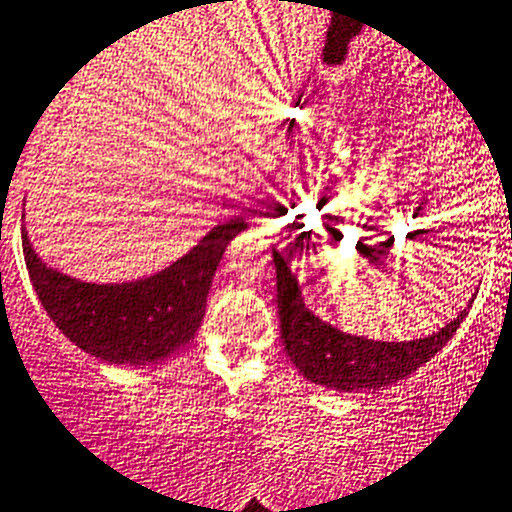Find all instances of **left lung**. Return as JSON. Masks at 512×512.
<instances>
[{
	"instance_id": "obj_1",
	"label": "left lung",
	"mask_w": 512,
	"mask_h": 512,
	"mask_svg": "<svg viewBox=\"0 0 512 512\" xmlns=\"http://www.w3.org/2000/svg\"><path fill=\"white\" fill-rule=\"evenodd\" d=\"M272 260L277 272V312L287 357L305 380L340 393L388 388L393 382L413 375L443 350L473 305L470 300L468 310H460V315L448 325L420 340H370L317 317L307 307L300 282L282 252L272 250Z\"/></svg>"
}]
</instances>
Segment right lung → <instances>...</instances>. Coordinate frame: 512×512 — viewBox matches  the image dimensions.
<instances>
[{
	"mask_svg": "<svg viewBox=\"0 0 512 512\" xmlns=\"http://www.w3.org/2000/svg\"><path fill=\"white\" fill-rule=\"evenodd\" d=\"M247 227L245 217L220 222L180 260L132 282H87L49 267L34 252L27 227L22 250L39 302L69 342L109 365L145 367L190 345L217 265Z\"/></svg>",
	"mask_w": 512,
	"mask_h": 512,
	"instance_id": "1",
	"label": "right lung"
}]
</instances>
